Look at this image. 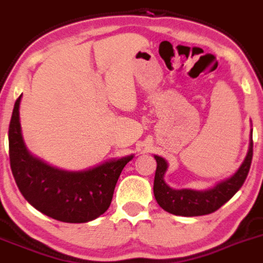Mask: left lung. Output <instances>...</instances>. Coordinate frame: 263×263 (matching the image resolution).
Instances as JSON below:
<instances>
[{"instance_id": "8db88e82", "label": "left lung", "mask_w": 263, "mask_h": 263, "mask_svg": "<svg viewBox=\"0 0 263 263\" xmlns=\"http://www.w3.org/2000/svg\"><path fill=\"white\" fill-rule=\"evenodd\" d=\"M157 161L156 176H154L153 192L157 202L162 209L174 215L181 217H198L214 213L224 205L237 191L241 188L249 173L252 158H253V140L250 135L249 149L244 162L239 170L230 178L219 181L214 187L205 191L195 190H173L165 181L167 171V162L165 158L154 156Z\"/></svg>"}]
</instances>
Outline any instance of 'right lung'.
I'll use <instances>...</instances> for the list:
<instances>
[{
  "label": "right lung",
  "mask_w": 263,
  "mask_h": 263,
  "mask_svg": "<svg viewBox=\"0 0 263 263\" xmlns=\"http://www.w3.org/2000/svg\"><path fill=\"white\" fill-rule=\"evenodd\" d=\"M22 96L9 126V156L23 197L43 214L67 223H85L109 209L115 184L134 156L122 157L84 171H65L32 156L23 141L19 120Z\"/></svg>",
  "instance_id": "right-lung-1"
}]
</instances>
